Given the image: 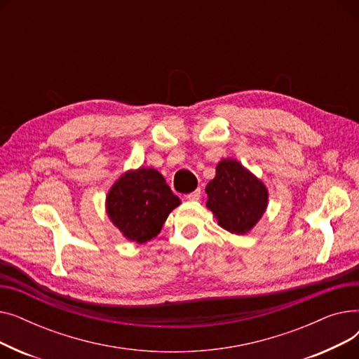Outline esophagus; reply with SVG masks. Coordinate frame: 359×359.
<instances>
[{
	"mask_svg": "<svg viewBox=\"0 0 359 359\" xmlns=\"http://www.w3.org/2000/svg\"><path fill=\"white\" fill-rule=\"evenodd\" d=\"M186 198L189 199V201H199V198H201V189H196V191L191 192L189 195H186Z\"/></svg>",
	"mask_w": 359,
	"mask_h": 359,
	"instance_id": "esophagus-1",
	"label": "esophagus"
}]
</instances>
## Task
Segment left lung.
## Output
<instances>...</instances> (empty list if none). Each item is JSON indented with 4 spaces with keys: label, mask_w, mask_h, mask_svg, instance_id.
<instances>
[{
    "label": "left lung",
    "mask_w": 359,
    "mask_h": 359,
    "mask_svg": "<svg viewBox=\"0 0 359 359\" xmlns=\"http://www.w3.org/2000/svg\"><path fill=\"white\" fill-rule=\"evenodd\" d=\"M205 191L221 227L236 234L248 233L268 205L266 187L236 160H222Z\"/></svg>",
    "instance_id": "8db88e82"
}]
</instances>
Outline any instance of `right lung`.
<instances>
[{"mask_svg":"<svg viewBox=\"0 0 359 359\" xmlns=\"http://www.w3.org/2000/svg\"><path fill=\"white\" fill-rule=\"evenodd\" d=\"M179 205L180 199L157 170L144 167L125 173L113 184L106 202L111 222L137 243L156 237Z\"/></svg>","mask_w":359,"mask_h":359,"instance_id":"1","label":"right lung"}]
</instances>
